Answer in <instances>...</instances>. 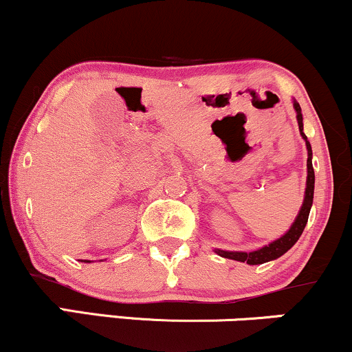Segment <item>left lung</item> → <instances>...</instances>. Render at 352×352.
Listing matches in <instances>:
<instances>
[{
  "label": "left lung",
  "mask_w": 352,
  "mask_h": 352,
  "mask_svg": "<svg viewBox=\"0 0 352 352\" xmlns=\"http://www.w3.org/2000/svg\"><path fill=\"white\" fill-rule=\"evenodd\" d=\"M294 111H296V119H298V125H300V134L306 142V148H308V179H306V190H305V200H302V205L300 208V213H298L296 220L293 221V225L289 227L288 232L285 235L278 238V240L272 241L270 245L263 246L260 250H254V252H225V250H215L217 254L223 258H230V260L235 261H241V263H248V265H261L266 263V261H272L280 258L281 254H285L288 252L292 246L300 240L302 230H305L306 223H308V217H309V210L311 205H313V195H314V170H313V151H311V144L308 140V137L305 135L302 132V114H301V107L296 100H293Z\"/></svg>",
  "instance_id": "1"
}]
</instances>
